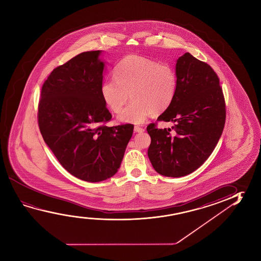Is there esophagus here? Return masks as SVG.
<instances>
[{"mask_svg": "<svg viewBox=\"0 0 261 261\" xmlns=\"http://www.w3.org/2000/svg\"><path fill=\"white\" fill-rule=\"evenodd\" d=\"M134 130H135V132L136 133H142L145 131V128H143V127L139 126V125H135V128H134Z\"/></svg>", "mask_w": 261, "mask_h": 261, "instance_id": "obj_1", "label": "esophagus"}]
</instances>
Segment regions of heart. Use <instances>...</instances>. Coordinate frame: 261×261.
<instances>
[{
    "label": "heart",
    "mask_w": 261,
    "mask_h": 261,
    "mask_svg": "<svg viewBox=\"0 0 261 261\" xmlns=\"http://www.w3.org/2000/svg\"><path fill=\"white\" fill-rule=\"evenodd\" d=\"M114 73L116 79L103 82L101 95L107 107L119 114L130 94L132 101L119 117L123 122L141 124L152 113L167 110L175 98L177 73L168 63L129 55L116 64Z\"/></svg>",
    "instance_id": "obj_1"
}]
</instances>
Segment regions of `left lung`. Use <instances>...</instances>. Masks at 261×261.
Instances as JSON below:
<instances>
[{
  "label": "left lung",
  "mask_w": 261,
  "mask_h": 261,
  "mask_svg": "<svg viewBox=\"0 0 261 261\" xmlns=\"http://www.w3.org/2000/svg\"><path fill=\"white\" fill-rule=\"evenodd\" d=\"M175 71V98L158 118L175 125L159 129L158 123H151L146 127L152 166L158 174L170 177L184 176L200 167L212 154L226 122L222 88L210 64L186 53L176 62Z\"/></svg>",
  "instance_id": "1"
}]
</instances>
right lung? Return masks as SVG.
Returning <instances> with one entry per match:
<instances>
[{"label":"right lung","mask_w":261,"mask_h":261,"mask_svg":"<svg viewBox=\"0 0 261 261\" xmlns=\"http://www.w3.org/2000/svg\"><path fill=\"white\" fill-rule=\"evenodd\" d=\"M100 51H84L53 70L39 100V129L62 167L87 182L118 171L134 124L107 126L112 115L101 95Z\"/></svg>","instance_id":"add662e5"}]
</instances>
